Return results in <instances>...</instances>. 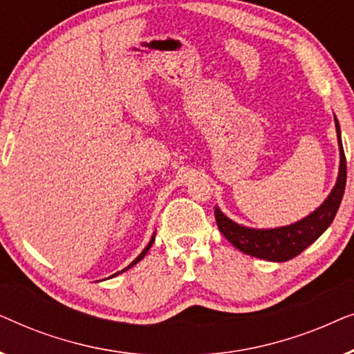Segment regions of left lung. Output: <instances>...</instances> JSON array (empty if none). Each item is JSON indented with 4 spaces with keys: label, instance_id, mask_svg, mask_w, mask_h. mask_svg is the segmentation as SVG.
Segmentation results:
<instances>
[{
    "label": "left lung",
    "instance_id": "1",
    "mask_svg": "<svg viewBox=\"0 0 354 354\" xmlns=\"http://www.w3.org/2000/svg\"><path fill=\"white\" fill-rule=\"evenodd\" d=\"M335 129L338 147H340V169H338L337 183L326 198V201L313 211L304 219L295 222V224L277 227V229H251L243 227L229 219L219 207L216 206L214 216L221 234L243 253L254 256V258L274 261V263H283L298 256L301 251L314 243L324 232L332 224L338 207H340L343 193L346 185V158L343 153L340 124L335 118Z\"/></svg>",
    "mask_w": 354,
    "mask_h": 354
}]
</instances>
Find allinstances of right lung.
Masks as SVG:
<instances>
[{"mask_svg": "<svg viewBox=\"0 0 354 354\" xmlns=\"http://www.w3.org/2000/svg\"><path fill=\"white\" fill-rule=\"evenodd\" d=\"M154 243V235L151 236V240H149V243L147 245V246H145V250L142 251V253H140L138 256H137V258H135L133 261H132V263H130L129 266H127V268H125V269H122V270H119V272H115V274H113V275H111V277H115V275H119L120 272H125V270H127V269H130V268H133V266L135 264H137V263H140V261H142L143 258H145V254H147L148 253V250L149 248H151V245Z\"/></svg>", "mask_w": 354, "mask_h": 354, "instance_id": "add662e5", "label": "right lung"}]
</instances>
